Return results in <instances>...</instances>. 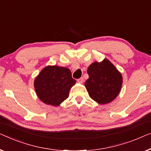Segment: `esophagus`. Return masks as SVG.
I'll use <instances>...</instances> for the list:
<instances>
[{"instance_id":"obj_1","label":"esophagus","mask_w":151,"mask_h":151,"mask_svg":"<svg viewBox=\"0 0 151 151\" xmlns=\"http://www.w3.org/2000/svg\"><path fill=\"white\" fill-rule=\"evenodd\" d=\"M77 81L78 83H83V81H84V78L83 77L78 78V79H77Z\"/></svg>"}]
</instances>
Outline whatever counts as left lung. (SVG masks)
<instances>
[{
  "label": "left lung",
  "instance_id": "left-lung-1",
  "mask_svg": "<svg viewBox=\"0 0 151 151\" xmlns=\"http://www.w3.org/2000/svg\"><path fill=\"white\" fill-rule=\"evenodd\" d=\"M89 78L85 83L91 99L100 105L111 103L120 92L122 76L107 59L94 61L88 68Z\"/></svg>",
  "mask_w": 151,
  "mask_h": 151
}]
</instances>
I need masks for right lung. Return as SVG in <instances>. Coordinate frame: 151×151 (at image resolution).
<instances>
[{
    "mask_svg": "<svg viewBox=\"0 0 151 151\" xmlns=\"http://www.w3.org/2000/svg\"><path fill=\"white\" fill-rule=\"evenodd\" d=\"M75 83L68 68L47 65L35 77L34 88L40 101L57 107L68 99L70 90Z\"/></svg>",
    "mask_w": 151,
    "mask_h": 151,
    "instance_id": "obj_1",
    "label": "right lung"
}]
</instances>
